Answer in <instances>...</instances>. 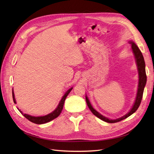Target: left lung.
<instances>
[{
	"label": "left lung",
	"mask_w": 154,
	"mask_h": 154,
	"mask_svg": "<svg viewBox=\"0 0 154 154\" xmlns=\"http://www.w3.org/2000/svg\"><path fill=\"white\" fill-rule=\"evenodd\" d=\"M129 43L131 44V48L133 51V53L134 54L135 59H136V64H137V67H138V75H139V82H138V91H137V95H136V100L134 103V105H133L132 108L131 109L127 114L125 115L123 117H122L121 118H119L117 119H115V120H112V119H109L107 117H103V115H101L100 113L95 111V109L92 107L90 101H89L88 98L87 96H86V103L88 106L89 109H90V111L92 112L94 115L96 116L99 119H100L101 120L105 122H109V123H115V122H117L121 121L122 120H124L126 118L128 117L129 116H131L132 114L134 113V112L137 110L138 108L139 107L141 103V101L142 99L143 96V92H144V87L146 86V80H147V78H146V69H145V62H144V57L142 55V53H141L140 50L139 49L138 46L136 45V44L130 41Z\"/></svg>",
	"instance_id": "8db88e82"
}]
</instances>
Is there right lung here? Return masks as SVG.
<instances>
[{
    "mask_svg": "<svg viewBox=\"0 0 154 154\" xmlns=\"http://www.w3.org/2000/svg\"><path fill=\"white\" fill-rule=\"evenodd\" d=\"M72 90V88L69 89V90H68L65 94H64L63 97H62L61 100L60 101V103H59V105H58V107L56 108L55 110L45 116H42V117H33V116H31L29 115L23 114V113H22V112L20 110V109H18L27 119H28L29 121L33 122V123L37 124V125H42V124H44V123H47V122L52 121V120H53V119L57 118V117H59L63 109V105L64 103V101H65V99L67 97V95L69 94V93ZM12 97H13V101H14V103H16V100H15V97H14V92H13V89H12Z\"/></svg>",
    "mask_w": 154,
    "mask_h": 154,
    "instance_id": "1",
    "label": "right lung"
}]
</instances>
